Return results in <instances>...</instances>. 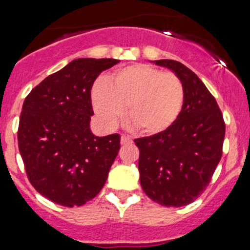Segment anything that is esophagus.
I'll use <instances>...</instances> for the list:
<instances>
[{
  "mask_svg": "<svg viewBox=\"0 0 250 250\" xmlns=\"http://www.w3.org/2000/svg\"><path fill=\"white\" fill-rule=\"evenodd\" d=\"M130 143H132V139L130 136L121 135V144H130Z\"/></svg>",
  "mask_w": 250,
  "mask_h": 250,
  "instance_id": "esophagus-1",
  "label": "esophagus"
}]
</instances>
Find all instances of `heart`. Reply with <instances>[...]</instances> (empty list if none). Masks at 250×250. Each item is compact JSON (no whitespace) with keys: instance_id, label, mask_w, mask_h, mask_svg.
Masks as SVG:
<instances>
[{"instance_id":"1","label":"heart","mask_w":250,"mask_h":250,"mask_svg":"<svg viewBox=\"0 0 250 250\" xmlns=\"http://www.w3.org/2000/svg\"><path fill=\"white\" fill-rule=\"evenodd\" d=\"M184 100V85L175 74L146 63L120 68L92 89V105L103 126L114 127L126 106V120L144 135H158L173 126Z\"/></svg>"}]
</instances>
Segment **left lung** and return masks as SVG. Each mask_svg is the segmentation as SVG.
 I'll return each instance as SVG.
<instances>
[{
    "instance_id": "left-lung-1",
    "label": "left lung",
    "mask_w": 250,
    "mask_h": 250,
    "mask_svg": "<svg viewBox=\"0 0 250 250\" xmlns=\"http://www.w3.org/2000/svg\"><path fill=\"white\" fill-rule=\"evenodd\" d=\"M182 80L185 100L173 126L158 135L135 139L140 150V184L150 199L165 207L190 204L210 183L222 158L225 124L207 86L174 60H158Z\"/></svg>"
}]
</instances>
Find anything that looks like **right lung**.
<instances>
[{"label":"right lung","instance_id":"right-lung-1","mask_svg":"<svg viewBox=\"0 0 250 250\" xmlns=\"http://www.w3.org/2000/svg\"><path fill=\"white\" fill-rule=\"evenodd\" d=\"M115 59H76L31 90L20 116L19 149L32 187L63 207L98 195L120 149V135L95 136L91 87Z\"/></svg>","mask_w":250,"mask_h":250}]
</instances>
